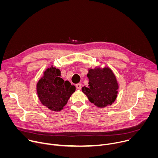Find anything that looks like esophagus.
<instances>
[{
	"label": "esophagus",
	"instance_id": "1",
	"mask_svg": "<svg viewBox=\"0 0 158 158\" xmlns=\"http://www.w3.org/2000/svg\"><path fill=\"white\" fill-rule=\"evenodd\" d=\"M76 88H77V89H81V87H82V85H81V84H80V83L77 84L76 85Z\"/></svg>",
	"mask_w": 158,
	"mask_h": 158
}]
</instances>
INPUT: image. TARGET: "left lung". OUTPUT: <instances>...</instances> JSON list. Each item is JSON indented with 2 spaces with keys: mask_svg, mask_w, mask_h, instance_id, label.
<instances>
[{
  "mask_svg": "<svg viewBox=\"0 0 158 158\" xmlns=\"http://www.w3.org/2000/svg\"><path fill=\"white\" fill-rule=\"evenodd\" d=\"M89 85L82 91L89 101L99 107L111 105L117 98L119 88L116 77L108 67L90 69L87 74Z\"/></svg>",
  "mask_w": 158,
  "mask_h": 158,
  "instance_id": "left-lung-1",
  "label": "left lung"
}]
</instances>
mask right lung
I'll list each match as a JSON object with an SVG mask.
<instances>
[{"mask_svg":"<svg viewBox=\"0 0 158 158\" xmlns=\"http://www.w3.org/2000/svg\"><path fill=\"white\" fill-rule=\"evenodd\" d=\"M60 71L50 67L37 84L38 97L43 105L54 111H59L67 104L76 87L60 77Z\"/></svg>","mask_w":158,"mask_h":158,"instance_id":"obj_1","label":"right lung"}]
</instances>
